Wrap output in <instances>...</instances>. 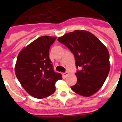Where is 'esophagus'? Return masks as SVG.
<instances>
[{
  "label": "esophagus",
  "mask_w": 122,
  "mask_h": 122,
  "mask_svg": "<svg viewBox=\"0 0 122 122\" xmlns=\"http://www.w3.org/2000/svg\"><path fill=\"white\" fill-rule=\"evenodd\" d=\"M68 72H66V73H63V77H66V76H67V75H68Z\"/></svg>",
  "instance_id": "esophagus-1"
}]
</instances>
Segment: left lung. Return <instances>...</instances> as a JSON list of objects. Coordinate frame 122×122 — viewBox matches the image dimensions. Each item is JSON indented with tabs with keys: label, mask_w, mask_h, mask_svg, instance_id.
Segmentation results:
<instances>
[{
	"label": "left lung",
	"mask_w": 122,
	"mask_h": 122,
	"mask_svg": "<svg viewBox=\"0 0 122 122\" xmlns=\"http://www.w3.org/2000/svg\"><path fill=\"white\" fill-rule=\"evenodd\" d=\"M68 47L75 58L77 81L71 87L73 92L89 97L102 87L110 69V54L104 44L86 30H75L57 39Z\"/></svg>",
	"instance_id": "left-lung-1"
}]
</instances>
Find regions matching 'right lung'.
I'll list each match as a JSON object with an SVG mask.
<instances>
[{
	"label": "right lung",
	"instance_id": "1",
	"mask_svg": "<svg viewBox=\"0 0 122 122\" xmlns=\"http://www.w3.org/2000/svg\"><path fill=\"white\" fill-rule=\"evenodd\" d=\"M56 37L42 36L20 52L14 71L18 80L30 96L37 99L49 96L56 91L55 84L62 79L53 70L49 59L50 47Z\"/></svg>",
	"mask_w": 122,
	"mask_h": 122
}]
</instances>
